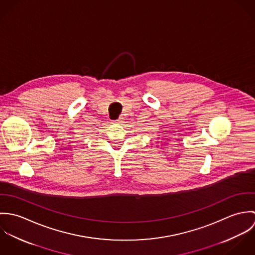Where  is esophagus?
Wrapping results in <instances>:
<instances>
[{"label":"esophagus","mask_w":255,"mask_h":255,"mask_svg":"<svg viewBox=\"0 0 255 255\" xmlns=\"http://www.w3.org/2000/svg\"><path fill=\"white\" fill-rule=\"evenodd\" d=\"M115 124H121V122H122V118H120V119H118V120H115V121H113Z\"/></svg>","instance_id":"esophagus-1"}]
</instances>
